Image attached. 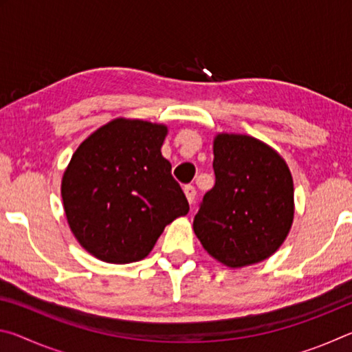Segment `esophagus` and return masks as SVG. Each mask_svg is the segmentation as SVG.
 <instances>
[{
	"instance_id": "esophagus-1",
	"label": "esophagus",
	"mask_w": 352,
	"mask_h": 352,
	"mask_svg": "<svg viewBox=\"0 0 352 352\" xmlns=\"http://www.w3.org/2000/svg\"><path fill=\"white\" fill-rule=\"evenodd\" d=\"M184 195H186V199H188V201H189V205H192L194 204V199H195V188L194 186H190V184H188V186H184Z\"/></svg>"
}]
</instances>
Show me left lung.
<instances>
[{"mask_svg": "<svg viewBox=\"0 0 352 352\" xmlns=\"http://www.w3.org/2000/svg\"><path fill=\"white\" fill-rule=\"evenodd\" d=\"M216 184L194 217L208 254L230 269L258 264L283 245L294 223V178L285 160L264 141L217 133Z\"/></svg>", "mask_w": 352, "mask_h": 352, "instance_id": "8db88e82", "label": "left lung"}]
</instances>
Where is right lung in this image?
<instances>
[{
  "mask_svg": "<svg viewBox=\"0 0 352 352\" xmlns=\"http://www.w3.org/2000/svg\"><path fill=\"white\" fill-rule=\"evenodd\" d=\"M169 129L116 118L80 142L62 177L68 225L82 248L109 264L152 252L166 225L186 216L188 200L162 155Z\"/></svg>",
  "mask_w": 352,
  "mask_h": 352,
  "instance_id": "right-lung-1",
  "label": "right lung"
}]
</instances>
